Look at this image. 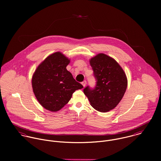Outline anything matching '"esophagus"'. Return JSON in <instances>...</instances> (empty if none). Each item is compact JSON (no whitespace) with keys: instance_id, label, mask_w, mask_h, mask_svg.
Wrapping results in <instances>:
<instances>
[{"instance_id":"34e87169","label":"esophagus","mask_w":161,"mask_h":161,"mask_svg":"<svg viewBox=\"0 0 161 161\" xmlns=\"http://www.w3.org/2000/svg\"><path fill=\"white\" fill-rule=\"evenodd\" d=\"M81 84H82V85H83V86L85 87V86H86V80L83 81L81 83Z\"/></svg>"}]
</instances>
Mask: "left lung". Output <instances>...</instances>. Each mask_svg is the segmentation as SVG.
Listing matches in <instances>:
<instances>
[{"label":"left lung","instance_id":"left-lung-1","mask_svg":"<svg viewBox=\"0 0 161 161\" xmlns=\"http://www.w3.org/2000/svg\"><path fill=\"white\" fill-rule=\"evenodd\" d=\"M90 63L97 79V86L93 90L87 86L83 92L94 109L101 113L109 111L119 104L126 92V73L114 58L104 53L92 58Z\"/></svg>","mask_w":161,"mask_h":161}]
</instances>
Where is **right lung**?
I'll list each match as a JSON object with an SVG mask.
<instances>
[{
    "mask_svg": "<svg viewBox=\"0 0 161 161\" xmlns=\"http://www.w3.org/2000/svg\"><path fill=\"white\" fill-rule=\"evenodd\" d=\"M69 62L62 53H53L37 66L33 75L35 96L45 109L52 112L61 109L76 90L83 88L66 69Z\"/></svg>",
    "mask_w": 161,
    "mask_h": 161,
    "instance_id": "1",
    "label": "right lung"
}]
</instances>
